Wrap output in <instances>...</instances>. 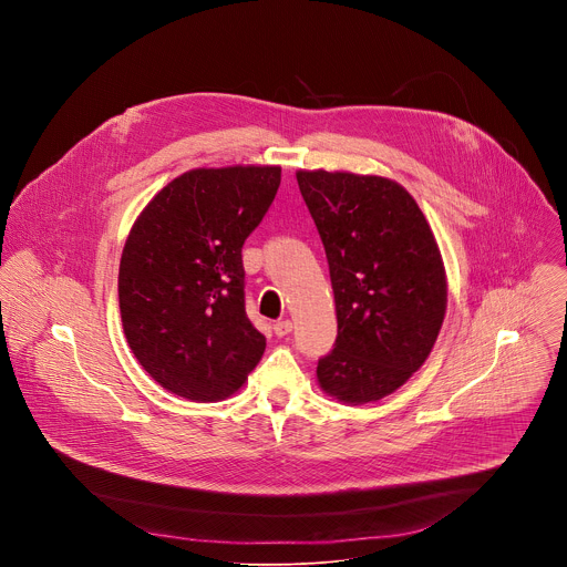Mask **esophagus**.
<instances>
[{
	"instance_id": "34e87169",
	"label": "esophagus",
	"mask_w": 567,
	"mask_h": 567,
	"mask_svg": "<svg viewBox=\"0 0 567 567\" xmlns=\"http://www.w3.org/2000/svg\"><path fill=\"white\" fill-rule=\"evenodd\" d=\"M293 330V322L289 320V318H285V320H278V322H274V332L278 334V337H287L289 332Z\"/></svg>"
}]
</instances>
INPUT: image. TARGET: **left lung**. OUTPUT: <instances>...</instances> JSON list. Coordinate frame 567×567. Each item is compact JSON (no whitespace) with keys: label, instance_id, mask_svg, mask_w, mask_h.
Returning <instances> with one entry per match:
<instances>
[{"label":"left lung","instance_id":"8db88e82","mask_svg":"<svg viewBox=\"0 0 567 567\" xmlns=\"http://www.w3.org/2000/svg\"><path fill=\"white\" fill-rule=\"evenodd\" d=\"M296 179L326 247L339 320L318 383L346 403L377 401L406 383L437 341L446 274L435 235L392 179L328 171Z\"/></svg>","mask_w":567,"mask_h":567}]
</instances>
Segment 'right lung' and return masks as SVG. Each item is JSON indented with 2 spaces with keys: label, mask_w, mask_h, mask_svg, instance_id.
<instances>
[{
  "label": "right lung",
  "mask_w": 567,
  "mask_h": 567,
  "mask_svg": "<svg viewBox=\"0 0 567 567\" xmlns=\"http://www.w3.org/2000/svg\"><path fill=\"white\" fill-rule=\"evenodd\" d=\"M280 186L278 166L197 168L136 217L118 269L125 339L173 394L219 401L247 381L267 339L247 316L241 247Z\"/></svg>",
  "instance_id": "obj_1"
}]
</instances>
